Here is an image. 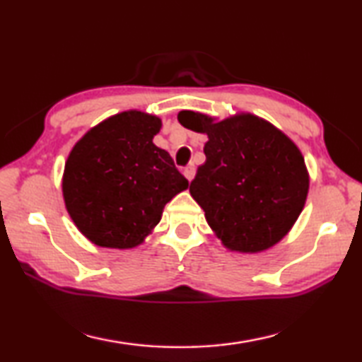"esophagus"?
I'll use <instances>...</instances> for the list:
<instances>
[{
	"label": "esophagus",
	"instance_id": "34e87169",
	"mask_svg": "<svg viewBox=\"0 0 362 362\" xmlns=\"http://www.w3.org/2000/svg\"><path fill=\"white\" fill-rule=\"evenodd\" d=\"M194 174H196V169H194L193 164H189V166H187L185 169H183V175L187 177L188 182H192L194 179Z\"/></svg>",
	"mask_w": 362,
	"mask_h": 362
}]
</instances>
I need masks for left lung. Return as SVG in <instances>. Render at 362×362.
<instances>
[{
  "instance_id": "1",
  "label": "left lung",
  "mask_w": 362,
  "mask_h": 362,
  "mask_svg": "<svg viewBox=\"0 0 362 362\" xmlns=\"http://www.w3.org/2000/svg\"><path fill=\"white\" fill-rule=\"evenodd\" d=\"M177 119L209 139L189 194L222 246L241 254L276 246L297 222L310 188L308 169L293 140L247 112L218 119L182 110Z\"/></svg>"
}]
</instances>
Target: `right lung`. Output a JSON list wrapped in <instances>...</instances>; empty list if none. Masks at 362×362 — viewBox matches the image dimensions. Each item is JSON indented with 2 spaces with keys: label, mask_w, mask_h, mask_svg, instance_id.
Wrapping results in <instances>:
<instances>
[{
  "label": "right lung",
  "mask_w": 362,
  "mask_h": 362,
  "mask_svg": "<svg viewBox=\"0 0 362 362\" xmlns=\"http://www.w3.org/2000/svg\"><path fill=\"white\" fill-rule=\"evenodd\" d=\"M161 118L126 110L90 127L65 161L62 194L73 223L99 247L134 249L151 235L188 180L153 144Z\"/></svg>",
  "instance_id": "right-lung-1"
}]
</instances>
